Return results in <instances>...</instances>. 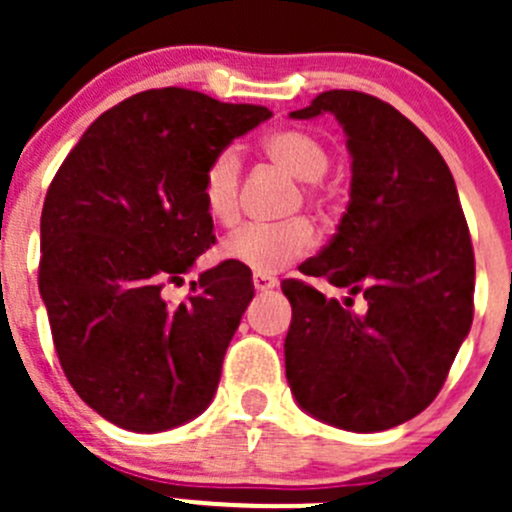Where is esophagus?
I'll list each match as a JSON object with an SVG mask.
<instances>
[{
    "instance_id": "obj_1",
    "label": "esophagus",
    "mask_w": 512,
    "mask_h": 512,
    "mask_svg": "<svg viewBox=\"0 0 512 512\" xmlns=\"http://www.w3.org/2000/svg\"><path fill=\"white\" fill-rule=\"evenodd\" d=\"M252 285H255L257 292H270V289H275L280 282H277L275 277H267V275H260V272H255V275H252Z\"/></svg>"
}]
</instances>
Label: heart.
<instances>
[{
	"mask_svg": "<svg viewBox=\"0 0 512 512\" xmlns=\"http://www.w3.org/2000/svg\"><path fill=\"white\" fill-rule=\"evenodd\" d=\"M262 151L275 165H280L294 180L307 183L302 195L317 200L314 183L324 178L329 156L322 143L302 131H275L262 141ZM205 210L220 225H232L240 215V156L235 148H225L208 163L203 173ZM314 245V230L307 220L294 218L282 225H247L232 232L223 242V255L230 262L250 267L260 275H275L294 260L307 255Z\"/></svg>",
	"mask_w": 512,
	"mask_h": 512,
	"instance_id": "1",
	"label": "heart"
}]
</instances>
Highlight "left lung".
Masks as SVG:
<instances>
[{"label": "left lung", "instance_id": "1", "mask_svg": "<svg viewBox=\"0 0 512 512\" xmlns=\"http://www.w3.org/2000/svg\"><path fill=\"white\" fill-rule=\"evenodd\" d=\"M332 113L352 156L347 213L299 272L364 293L356 315L299 280L285 339L289 389L309 416L354 433L421 414L471 332L476 262L446 160L394 106L359 91H324L297 121Z\"/></svg>", "mask_w": 512, "mask_h": 512}]
</instances>
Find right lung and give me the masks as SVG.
<instances>
[{
	"label": "right lung",
	"mask_w": 512,
	"mask_h": 512,
	"mask_svg": "<svg viewBox=\"0 0 512 512\" xmlns=\"http://www.w3.org/2000/svg\"><path fill=\"white\" fill-rule=\"evenodd\" d=\"M272 116L188 89L143 91L101 113L61 163L41 210L39 292L66 379L98 416L158 433L203 414L255 297L250 267L220 262L170 304L215 242L203 173Z\"/></svg>",
	"instance_id": "obj_1"
}]
</instances>
